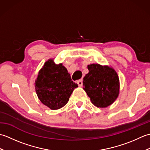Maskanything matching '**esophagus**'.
I'll list each match as a JSON object with an SVG mask.
<instances>
[{
    "mask_svg": "<svg viewBox=\"0 0 150 150\" xmlns=\"http://www.w3.org/2000/svg\"><path fill=\"white\" fill-rule=\"evenodd\" d=\"M82 81H82V79H80V80H78L77 81V83L78 84V85L79 86H82V84H83V83H82Z\"/></svg>",
    "mask_w": 150,
    "mask_h": 150,
    "instance_id": "34e87169",
    "label": "esophagus"
}]
</instances>
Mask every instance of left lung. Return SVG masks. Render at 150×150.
<instances>
[{
  "label": "left lung",
  "instance_id": "8db88e82",
  "mask_svg": "<svg viewBox=\"0 0 150 150\" xmlns=\"http://www.w3.org/2000/svg\"><path fill=\"white\" fill-rule=\"evenodd\" d=\"M88 73L85 75L83 89L90 98L91 103L97 108H106L119 97V76L112 67L91 64L88 66Z\"/></svg>",
  "mask_w": 150,
  "mask_h": 150
}]
</instances>
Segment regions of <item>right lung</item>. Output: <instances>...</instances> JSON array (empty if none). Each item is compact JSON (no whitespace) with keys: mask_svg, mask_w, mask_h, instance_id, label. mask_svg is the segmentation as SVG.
I'll use <instances>...</instances> for the list:
<instances>
[{"mask_svg":"<svg viewBox=\"0 0 150 150\" xmlns=\"http://www.w3.org/2000/svg\"><path fill=\"white\" fill-rule=\"evenodd\" d=\"M37 97L44 105L52 110H59L68 103L78 85L71 81L62 63L56 64L53 59L44 63L35 82Z\"/></svg>","mask_w":150,"mask_h":150,"instance_id":"right-lung-1","label":"right lung"}]
</instances>
